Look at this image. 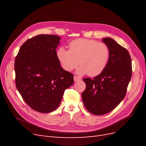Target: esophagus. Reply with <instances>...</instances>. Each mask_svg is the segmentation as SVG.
<instances>
[{
  "label": "esophagus",
  "mask_w": 146,
  "mask_h": 146,
  "mask_svg": "<svg viewBox=\"0 0 146 146\" xmlns=\"http://www.w3.org/2000/svg\"><path fill=\"white\" fill-rule=\"evenodd\" d=\"M74 80L75 82H77V81H78V80H80L81 79L79 78V77H77V76H74Z\"/></svg>",
  "instance_id": "34e87169"
}]
</instances>
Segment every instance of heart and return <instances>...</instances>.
Listing matches in <instances>:
<instances>
[{"label": "heart", "instance_id": "1", "mask_svg": "<svg viewBox=\"0 0 146 146\" xmlns=\"http://www.w3.org/2000/svg\"><path fill=\"white\" fill-rule=\"evenodd\" d=\"M69 50L63 47L56 51V57L62 68L71 71L80 65L77 74H88L95 77L104 71L109 59L110 50L107 44L93 39L78 38L70 42Z\"/></svg>", "mask_w": 146, "mask_h": 146}]
</instances>
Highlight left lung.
Instances as JSON below:
<instances>
[{"instance_id":"left-lung-1","label":"left lung","mask_w":146,"mask_h":146,"mask_svg":"<svg viewBox=\"0 0 146 146\" xmlns=\"http://www.w3.org/2000/svg\"><path fill=\"white\" fill-rule=\"evenodd\" d=\"M102 41L110 50L107 66L92 79H83L86 85L82 94L83 104L95 115L111 111L121 103L125 96L132 73L131 60L126 48L112 38H105Z\"/></svg>"}]
</instances>
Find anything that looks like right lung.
<instances>
[{
  "label": "right lung",
  "mask_w": 146,
  "mask_h": 146,
  "mask_svg": "<svg viewBox=\"0 0 146 146\" xmlns=\"http://www.w3.org/2000/svg\"><path fill=\"white\" fill-rule=\"evenodd\" d=\"M61 38L39 35L26 41L15 58L16 86L28 105L47 113L60 105L65 90L74 83V75L66 71L57 59Z\"/></svg>",
  "instance_id": "add662e5"
}]
</instances>
